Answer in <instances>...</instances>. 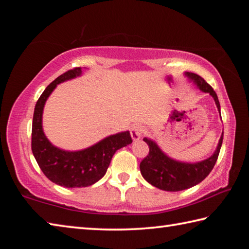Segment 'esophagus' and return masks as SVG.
I'll list each match as a JSON object with an SVG mask.
<instances>
[{
  "mask_svg": "<svg viewBox=\"0 0 249 249\" xmlns=\"http://www.w3.org/2000/svg\"><path fill=\"white\" fill-rule=\"evenodd\" d=\"M142 133H144V129L142 128L140 125H135L130 128V135H132V138L134 141H138L142 136Z\"/></svg>",
  "mask_w": 249,
  "mask_h": 249,
  "instance_id": "obj_1",
  "label": "esophagus"
}]
</instances>
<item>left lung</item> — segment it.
Masks as SVG:
<instances>
[{
  "label": "left lung",
  "instance_id": "obj_1",
  "mask_svg": "<svg viewBox=\"0 0 249 249\" xmlns=\"http://www.w3.org/2000/svg\"><path fill=\"white\" fill-rule=\"evenodd\" d=\"M187 75L196 83L200 90L208 92L213 96L215 104L220 111V102H218L217 95L212 87L205 81L203 78L196 73L187 72ZM144 142H147L149 147V153L141 161V172L144 179L153 184L154 187L161 189L165 191H181L185 190L200 183L203 181L209 174L212 171L215 165L218 154H220L223 135L218 142V146L213 156L210 158L196 163H184L172 160L159 149L156 142L144 138Z\"/></svg>",
  "mask_w": 249,
  "mask_h": 249
}]
</instances>
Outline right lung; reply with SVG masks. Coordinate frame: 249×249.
Wrapping results in <instances>:
<instances>
[{
  "label": "right lung",
  "instance_id": "add662e5",
  "mask_svg": "<svg viewBox=\"0 0 249 249\" xmlns=\"http://www.w3.org/2000/svg\"><path fill=\"white\" fill-rule=\"evenodd\" d=\"M81 74V68L70 69L46 88L35 105L32 127V150L41 171L53 183L66 188L89 187L105 175L117 149L133 142L129 132L112 135L94 146L80 151H65L46 138L41 116L46 100L58 83Z\"/></svg>",
  "mask_w": 249,
  "mask_h": 249
}]
</instances>
